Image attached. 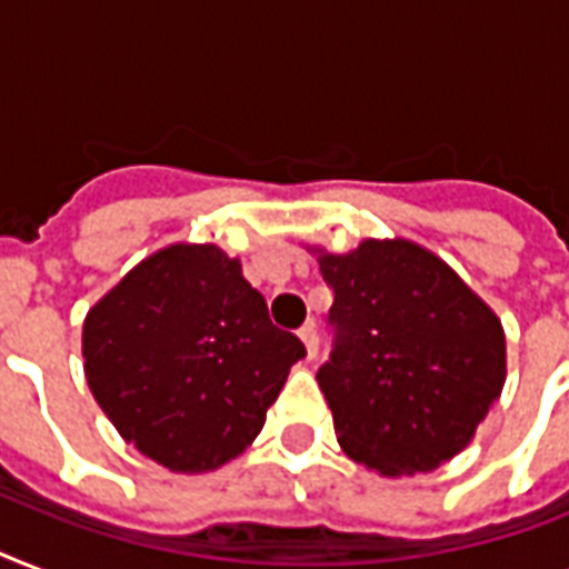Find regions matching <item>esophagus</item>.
I'll list each match as a JSON object with an SVG mask.
<instances>
[{
	"label": "esophagus",
	"mask_w": 569,
	"mask_h": 569,
	"mask_svg": "<svg viewBox=\"0 0 569 569\" xmlns=\"http://www.w3.org/2000/svg\"><path fill=\"white\" fill-rule=\"evenodd\" d=\"M298 337H301L303 348H307V357H316V351H319V333H316V325H303L301 330H298Z\"/></svg>",
	"instance_id": "34e87169"
}]
</instances>
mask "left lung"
Masks as SVG:
<instances>
[{"instance_id": "left-lung-1", "label": "left lung", "mask_w": 569, "mask_h": 569, "mask_svg": "<svg viewBox=\"0 0 569 569\" xmlns=\"http://www.w3.org/2000/svg\"><path fill=\"white\" fill-rule=\"evenodd\" d=\"M310 250L333 289L337 339L316 380L342 451L396 478L467 449L505 387L499 316L416 241Z\"/></svg>"}]
</instances>
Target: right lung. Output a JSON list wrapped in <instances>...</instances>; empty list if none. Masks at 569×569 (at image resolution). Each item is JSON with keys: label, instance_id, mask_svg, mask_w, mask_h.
I'll list each match as a JSON object with an SVG mask.
<instances>
[{"label": "right lung", "instance_id": "1", "mask_svg": "<svg viewBox=\"0 0 569 569\" xmlns=\"http://www.w3.org/2000/svg\"><path fill=\"white\" fill-rule=\"evenodd\" d=\"M307 348L218 244L141 259L82 325L84 378L127 442L171 472H212L266 425Z\"/></svg>", "mask_w": 569, "mask_h": 569}]
</instances>
